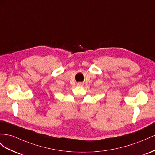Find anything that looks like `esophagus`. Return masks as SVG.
I'll use <instances>...</instances> for the list:
<instances>
[{"label":"esophagus","mask_w":155,"mask_h":155,"mask_svg":"<svg viewBox=\"0 0 155 155\" xmlns=\"http://www.w3.org/2000/svg\"><path fill=\"white\" fill-rule=\"evenodd\" d=\"M77 85H78V86H82L83 84H82V82H78V83H77Z\"/></svg>","instance_id":"esophagus-1"}]
</instances>
